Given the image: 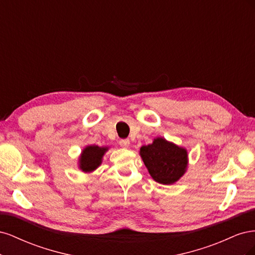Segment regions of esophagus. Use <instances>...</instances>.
Here are the masks:
<instances>
[{
	"mask_svg": "<svg viewBox=\"0 0 255 255\" xmlns=\"http://www.w3.org/2000/svg\"><path fill=\"white\" fill-rule=\"evenodd\" d=\"M129 139H120L119 140V144L120 146H122V148H128L129 145Z\"/></svg>",
	"mask_w": 255,
	"mask_h": 255,
	"instance_id": "esophagus-1",
	"label": "esophagus"
}]
</instances>
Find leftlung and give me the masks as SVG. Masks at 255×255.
Instances as JSON below:
<instances>
[{"label":"left lung","mask_w":255,"mask_h":255,"mask_svg":"<svg viewBox=\"0 0 255 255\" xmlns=\"http://www.w3.org/2000/svg\"><path fill=\"white\" fill-rule=\"evenodd\" d=\"M140 155L154 181L173 184L184 174L187 167V152L164 138L140 148Z\"/></svg>","instance_id":"8db88e82"}]
</instances>
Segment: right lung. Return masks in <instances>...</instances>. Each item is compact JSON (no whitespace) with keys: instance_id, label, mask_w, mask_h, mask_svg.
I'll use <instances>...</instances> for the list:
<instances>
[{"instance_id":"obj_1","label":"right lung","mask_w":255,"mask_h":255,"mask_svg":"<svg viewBox=\"0 0 255 255\" xmlns=\"http://www.w3.org/2000/svg\"><path fill=\"white\" fill-rule=\"evenodd\" d=\"M106 151L107 148H100L98 145H88L87 148H85L80 160L82 170L85 172L94 171L101 164L102 156Z\"/></svg>"}]
</instances>
